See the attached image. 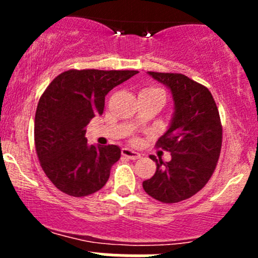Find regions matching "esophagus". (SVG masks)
Segmentation results:
<instances>
[{
	"label": "esophagus",
	"mask_w": 258,
	"mask_h": 258,
	"mask_svg": "<svg viewBox=\"0 0 258 258\" xmlns=\"http://www.w3.org/2000/svg\"><path fill=\"white\" fill-rule=\"evenodd\" d=\"M122 156L130 158V160H137L141 157V153L136 152V151L131 150V148H122Z\"/></svg>",
	"instance_id": "esophagus-1"
}]
</instances>
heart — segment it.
<instances>
[{
	"label": "heart",
	"instance_id": "heart-1",
	"mask_svg": "<svg viewBox=\"0 0 258 258\" xmlns=\"http://www.w3.org/2000/svg\"><path fill=\"white\" fill-rule=\"evenodd\" d=\"M145 90H157V91H161V90H158V88H155V87H150V88H145Z\"/></svg>",
	"mask_w": 258,
	"mask_h": 258
}]
</instances>
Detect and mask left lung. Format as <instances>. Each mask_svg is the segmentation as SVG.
<instances>
[{"label": "left lung", "mask_w": 258, "mask_h": 258, "mask_svg": "<svg viewBox=\"0 0 258 258\" xmlns=\"http://www.w3.org/2000/svg\"><path fill=\"white\" fill-rule=\"evenodd\" d=\"M172 93L175 112L156 146L171 152L163 162L151 155L156 172L142 183L146 194L163 204H176L196 195L209 182L222 146V124L215 100L201 83L181 74L148 72Z\"/></svg>", "instance_id": "obj_1"}]
</instances>
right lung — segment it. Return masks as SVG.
<instances>
[{"mask_svg":"<svg viewBox=\"0 0 258 258\" xmlns=\"http://www.w3.org/2000/svg\"><path fill=\"white\" fill-rule=\"evenodd\" d=\"M139 71L69 70L56 77L38 101L35 146L43 172L66 195L82 197L102 188L121 157L116 145H88L86 126L103 113L105 97Z\"/></svg>","mask_w":258,"mask_h":258,"instance_id":"add662e5","label":"right lung"}]
</instances>
